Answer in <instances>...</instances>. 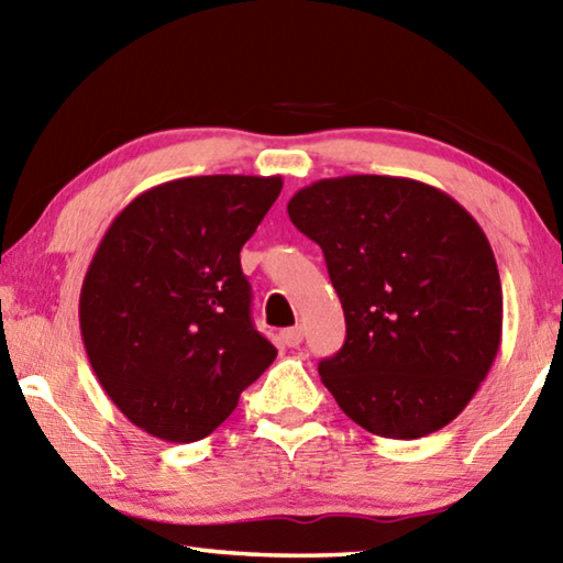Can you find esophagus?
<instances>
[{"label": "esophagus", "instance_id": "obj_1", "mask_svg": "<svg viewBox=\"0 0 563 563\" xmlns=\"http://www.w3.org/2000/svg\"><path fill=\"white\" fill-rule=\"evenodd\" d=\"M283 342L288 347H298L300 342H302V328H288V330H283Z\"/></svg>", "mask_w": 563, "mask_h": 563}]
</instances>
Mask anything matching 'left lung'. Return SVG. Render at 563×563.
<instances>
[{
  "label": "left lung",
  "mask_w": 563,
  "mask_h": 563,
  "mask_svg": "<svg viewBox=\"0 0 563 563\" xmlns=\"http://www.w3.org/2000/svg\"><path fill=\"white\" fill-rule=\"evenodd\" d=\"M288 216L322 247L345 310V345L318 367L342 412L387 440L450 424L501 342V280L479 223L397 176L316 180Z\"/></svg>",
  "instance_id": "8db88e82"
}]
</instances>
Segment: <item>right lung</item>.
<instances>
[{"mask_svg":"<svg viewBox=\"0 0 563 563\" xmlns=\"http://www.w3.org/2000/svg\"><path fill=\"white\" fill-rule=\"evenodd\" d=\"M280 176H190L113 218L84 275L81 340L129 422L188 444L211 434L278 355L253 328L241 247Z\"/></svg>","mask_w":563,"mask_h":563,"instance_id":"right-lung-1","label":"right lung"}]
</instances>
